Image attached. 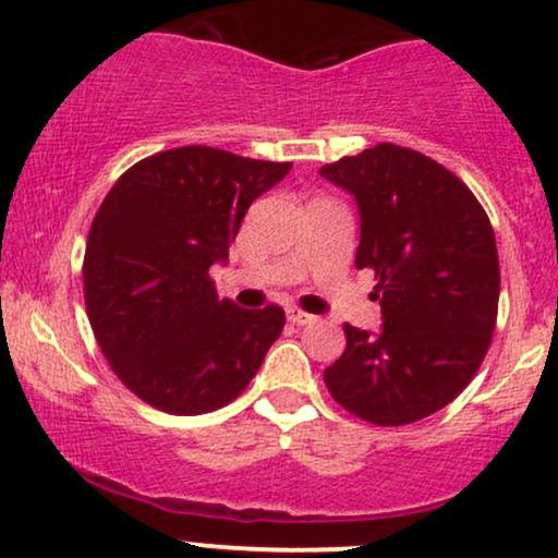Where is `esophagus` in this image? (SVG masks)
<instances>
[{"label": "esophagus", "mask_w": 558, "mask_h": 558, "mask_svg": "<svg viewBox=\"0 0 558 558\" xmlns=\"http://www.w3.org/2000/svg\"><path fill=\"white\" fill-rule=\"evenodd\" d=\"M286 315H288V319H291L293 325H310L312 319H315V317L310 315V312H301V310H296V306H288Z\"/></svg>", "instance_id": "obj_1"}]
</instances>
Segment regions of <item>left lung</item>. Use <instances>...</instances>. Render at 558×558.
Listing matches in <instances>:
<instances>
[{"label":"left lung","mask_w":558,"mask_h":558,"mask_svg":"<svg viewBox=\"0 0 558 558\" xmlns=\"http://www.w3.org/2000/svg\"><path fill=\"white\" fill-rule=\"evenodd\" d=\"M319 175L356 198V267L375 272L383 312L377 336L343 325L345 351L325 386L373 425L430 417L470 386L496 330L501 270L488 215L451 170L396 144Z\"/></svg>","instance_id":"1"}]
</instances>
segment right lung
<instances>
[{"label": "right lung", "instance_id": "1", "mask_svg": "<svg viewBox=\"0 0 558 558\" xmlns=\"http://www.w3.org/2000/svg\"><path fill=\"white\" fill-rule=\"evenodd\" d=\"M288 170L178 146L125 170L101 202L83 257L88 323L112 373L149 407L185 417L226 407L278 341L286 312L217 299L209 267Z\"/></svg>", "mask_w": 558, "mask_h": 558}]
</instances>
